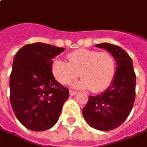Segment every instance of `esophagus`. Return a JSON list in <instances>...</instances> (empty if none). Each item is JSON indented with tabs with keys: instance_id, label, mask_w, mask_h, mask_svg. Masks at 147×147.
Masks as SVG:
<instances>
[{
	"instance_id": "esophagus-1",
	"label": "esophagus",
	"mask_w": 147,
	"mask_h": 147,
	"mask_svg": "<svg viewBox=\"0 0 147 147\" xmlns=\"http://www.w3.org/2000/svg\"><path fill=\"white\" fill-rule=\"evenodd\" d=\"M69 93H70V96H75V95L76 94V92H74V91H72V90H70Z\"/></svg>"
}]
</instances>
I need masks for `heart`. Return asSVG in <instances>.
<instances>
[{
	"label": "heart",
	"mask_w": 147,
	"mask_h": 147,
	"mask_svg": "<svg viewBox=\"0 0 147 147\" xmlns=\"http://www.w3.org/2000/svg\"><path fill=\"white\" fill-rule=\"evenodd\" d=\"M67 60L55 59L51 64L53 76L61 84H68L80 76L82 80L73 84L74 88L100 92L113 80L115 61L109 53L79 49L67 55Z\"/></svg>",
	"instance_id": "obj_1"
}]
</instances>
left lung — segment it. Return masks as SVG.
I'll use <instances>...</instances> for the list:
<instances>
[{
	"label": "left lung",
	"mask_w": 147,
	"mask_h": 147,
	"mask_svg": "<svg viewBox=\"0 0 147 147\" xmlns=\"http://www.w3.org/2000/svg\"><path fill=\"white\" fill-rule=\"evenodd\" d=\"M106 50L116 61V72L107 89L89 96L82 113L91 127L107 131L118 127L127 118L135 99L136 76L131 58L118 46L104 42L95 45Z\"/></svg>",
	"instance_id": "obj_1"
}]
</instances>
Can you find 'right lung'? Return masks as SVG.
<instances>
[{"label": "right lung", "instance_id": "add662e5", "mask_svg": "<svg viewBox=\"0 0 147 147\" xmlns=\"http://www.w3.org/2000/svg\"><path fill=\"white\" fill-rule=\"evenodd\" d=\"M42 42L25 45L16 54L9 79L10 103L15 116L26 128L44 131L59 120L69 90L55 80L53 59L64 51Z\"/></svg>", "mask_w": 147, "mask_h": 147}]
</instances>
